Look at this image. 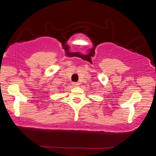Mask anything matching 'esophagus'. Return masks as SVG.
I'll return each mask as SVG.
<instances>
[{"mask_svg":"<svg viewBox=\"0 0 156 156\" xmlns=\"http://www.w3.org/2000/svg\"><path fill=\"white\" fill-rule=\"evenodd\" d=\"M72 84H73V86H75V87H78V86H79V83L78 82H74Z\"/></svg>","mask_w":156,"mask_h":156,"instance_id":"34e87169","label":"esophagus"}]
</instances>
